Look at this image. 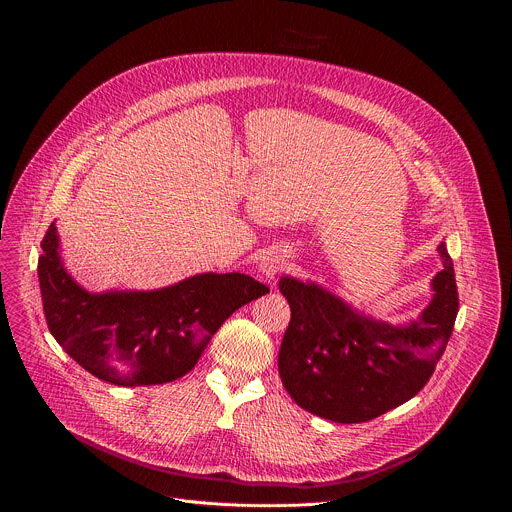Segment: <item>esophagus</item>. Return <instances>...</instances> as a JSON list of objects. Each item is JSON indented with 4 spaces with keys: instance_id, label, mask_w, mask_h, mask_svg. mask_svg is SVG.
I'll return each mask as SVG.
<instances>
[{
    "instance_id": "1",
    "label": "esophagus",
    "mask_w": 512,
    "mask_h": 512,
    "mask_svg": "<svg viewBox=\"0 0 512 512\" xmlns=\"http://www.w3.org/2000/svg\"><path fill=\"white\" fill-rule=\"evenodd\" d=\"M283 267V257L279 253H267L259 263V273L265 279H273Z\"/></svg>"
}]
</instances>
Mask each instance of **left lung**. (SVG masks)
Here are the masks:
<instances>
[{
  "instance_id": "1",
  "label": "left lung",
  "mask_w": 512,
  "mask_h": 512,
  "mask_svg": "<svg viewBox=\"0 0 512 512\" xmlns=\"http://www.w3.org/2000/svg\"><path fill=\"white\" fill-rule=\"evenodd\" d=\"M421 314L391 324L358 312L330 289L283 275L291 320L279 348V377L302 409L336 421H371L415 397L442 358L458 316V287L446 243Z\"/></svg>"
}]
</instances>
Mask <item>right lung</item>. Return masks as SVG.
Wrapping results in <instances>:
<instances>
[{"label": "right lung", "mask_w": 512, "mask_h": 512, "mask_svg": "<svg viewBox=\"0 0 512 512\" xmlns=\"http://www.w3.org/2000/svg\"><path fill=\"white\" fill-rule=\"evenodd\" d=\"M40 247L38 279L50 334L85 371L119 387L184 377L233 312L269 294L245 273L210 271L152 291L93 294L66 271L54 223Z\"/></svg>", "instance_id": "right-lung-1"}]
</instances>
